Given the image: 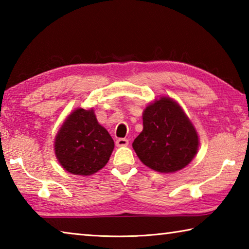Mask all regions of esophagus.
Masks as SVG:
<instances>
[{
    "mask_svg": "<svg viewBox=\"0 0 249 249\" xmlns=\"http://www.w3.org/2000/svg\"><path fill=\"white\" fill-rule=\"evenodd\" d=\"M127 145H128V140H126V138H119V140H116L117 147H125Z\"/></svg>",
    "mask_w": 249,
    "mask_h": 249,
    "instance_id": "obj_1",
    "label": "esophagus"
}]
</instances>
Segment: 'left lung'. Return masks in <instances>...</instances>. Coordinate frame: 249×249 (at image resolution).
Returning a JSON list of instances; mask_svg holds the SVG:
<instances>
[{
  "label": "left lung",
  "instance_id": "left-lung-1",
  "mask_svg": "<svg viewBox=\"0 0 249 249\" xmlns=\"http://www.w3.org/2000/svg\"><path fill=\"white\" fill-rule=\"evenodd\" d=\"M142 132L133 148L141 161L158 172H175L191 162L199 149V136L180 105L162 96L142 113Z\"/></svg>",
  "mask_w": 249,
  "mask_h": 249
}]
</instances>
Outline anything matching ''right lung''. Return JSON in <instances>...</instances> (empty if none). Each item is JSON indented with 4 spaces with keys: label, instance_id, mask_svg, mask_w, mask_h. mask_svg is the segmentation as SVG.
Instances as JSON below:
<instances>
[{
    "label": "right lung",
    "instance_id": "1",
    "mask_svg": "<svg viewBox=\"0 0 249 249\" xmlns=\"http://www.w3.org/2000/svg\"><path fill=\"white\" fill-rule=\"evenodd\" d=\"M114 141L96 120L93 108H77L67 117L54 140V154L70 174L90 176L107 165Z\"/></svg>",
    "mask_w": 249,
    "mask_h": 249
}]
</instances>
